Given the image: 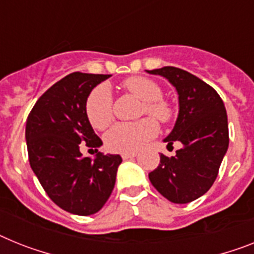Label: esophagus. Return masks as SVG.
<instances>
[{
    "label": "esophagus",
    "mask_w": 254,
    "mask_h": 254,
    "mask_svg": "<svg viewBox=\"0 0 254 254\" xmlns=\"http://www.w3.org/2000/svg\"><path fill=\"white\" fill-rule=\"evenodd\" d=\"M137 156V153L135 152H125L121 155V157H123L124 160H127V159H133V157Z\"/></svg>",
    "instance_id": "34e87169"
}]
</instances>
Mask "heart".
Returning <instances> with one entry per match:
<instances>
[{
	"label": "heart",
	"mask_w": 254,
	"mask_h": 254,
	"mask_svg": "<svg viewBox=\"0 0 254 254\" xmlns=\"http://www.w3.org/2000/svg\"><path fill=\"white\" fill-rule=\"evenodd\" d=\"M123 86L130 94L143 101L140 116L137 123L116 124L104 137L106 146L115 152H134L155 138L159 133V125L168 124L174 117V108L170 102L163 98V89L157 82L143 76H131L123 82ZM85 114L90 125L97 130H104L114 120V101L110 87L106 84L95 86L87 95ZM154 118L152 119V117Z\"/></svg>",
	"instance_id": "heart-1"
}]
</instances>
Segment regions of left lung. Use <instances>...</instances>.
<instances>
[{"label":"left lung","mask_w":254,"mask_h":254,"mask_svg":"<svg viewBox=\"0 0 254 254\" xmlns=\"http://www.w3.org/2000/svg\"><path fill=\"white\" fill-rule=\"evenodd\" d=\"M148 73L168 78L177 89L180 114L164 142L182 143L174 156L160 155L159 167L148 178L169 201L190 203L212 187L229 147L225 104L210 85L181 68L163 67Z\"/></svg>","instance_id":"8db88e82"}]
</instances>
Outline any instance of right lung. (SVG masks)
Wrapping results in <instances>:
<instances>
[{
	"label": "right lung",
	"instance_id": "add662e5",
	"mask_svg": "<svg viewBox=\"0 0 254 254\" xmlns=\"http://www.w3.org/2000/svg\"><path fill=\"white\" fill-rule=\"evenodd\" d=\"M111 74L73 72L46 90L25 125L28 159L45 192L59 208L90 216L106 204L116 182L120 155L82 156L81 145L97 148L101 138L85 114L90 91Z\"/></svg>",
	"mask_w": 254,
	"mask_h": 254
}]
</instances>
